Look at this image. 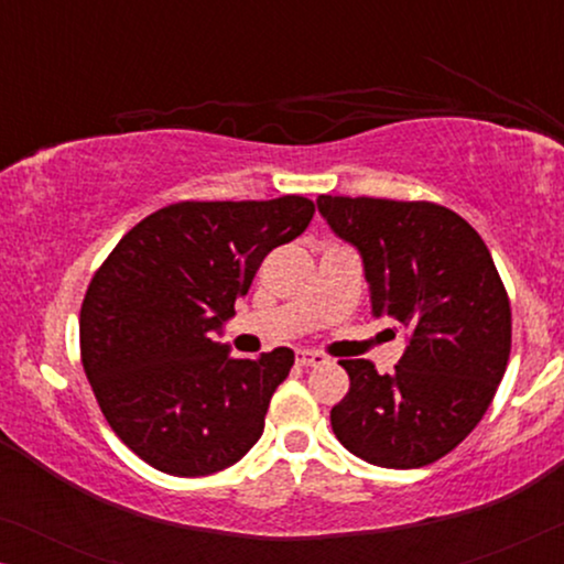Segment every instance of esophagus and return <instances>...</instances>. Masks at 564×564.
Wrapping results in <instances>:
<instances>
[{
	"label": "esophagus",
	"mask_w": 564,
	"mask_h": 564,
	"mask_svg": "<svg viewBox=\"0 0 564 564\" xmlns=\"http://www.w3.org/2000/svg\"><path fill=\"white\" fill-rule=\"evenodd\" d=\"M295 361L300 367H321V365H326V354H321V351H307V349H300L297 354H295Z\"/></svg>",
	"instance_id": "34e87169"
}]
</instances>
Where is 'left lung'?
<instances>
[{"mask_svg": "<svg viewBox=\"0 0 564 564\" xmlns=\"http://www.w3.org/2000/svg\"><path fill=\"white\" fill-rule=\"evenodd\" d=\"M318 210L361 253L375 318L408 330L392 375L338 361L349 392L330 426L369 465L426 467L465 442L496 398L511 354L508 292L480 234L449 207L321 195Z\"/></svg>", "mask_w": 564, "mask_h": 564, "instance_id": "obj_1", "label": "left lung"}]
</instances>
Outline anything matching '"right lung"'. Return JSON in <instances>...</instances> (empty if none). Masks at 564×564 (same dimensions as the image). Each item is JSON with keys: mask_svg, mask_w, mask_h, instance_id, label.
Segmentation results:
<instances>
[{"mask_svg": "<svg viewBox=\"0 0 564 564\" xmlns=\"http://www.w3.org/2000/svg\"><path fill=\"white\" fill-rule=\"evenodd\" d=\"M307 197L176 203L130 228L91 276L82 365L107 423L151 467L203 477L236 465L264 431L288 346L259 359L213 341L272 249L313 220Z\"/></svg>", "mask_w": 564, "mask_h": 564, "instance_id": "1", "label": "right lung"}]
</instances>
